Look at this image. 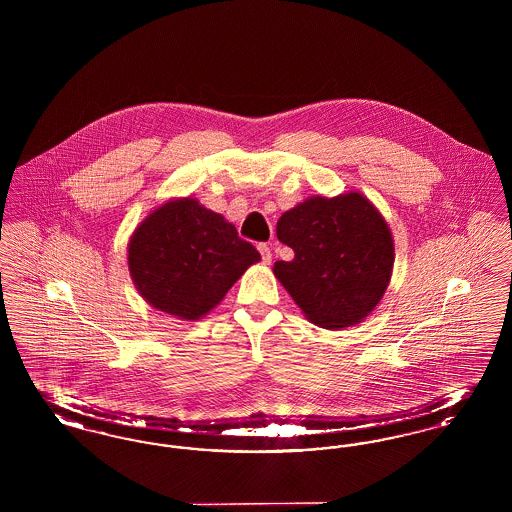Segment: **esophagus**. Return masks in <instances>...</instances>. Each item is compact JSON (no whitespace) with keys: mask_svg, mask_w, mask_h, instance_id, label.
Segmentation results:
<instances>
[{"mask_svg":"<svg viewBox=\"0 0 512 512\" xmlns=\"http://www.w3.org/2000/svg\"><path fill=\"white\" fill-rule=\"evenodd\" d=\"M259 253H261L263 263H265V265H270V261H272V249H270V245L259 244Z\"/></svg>","mask_w":512,"mask_h":512,"instance_id":"34e87169","label":"esophagus"}]
</instances>
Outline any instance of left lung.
I'll return each mask as SVG.
<instances>
[{
  "label": "left lung",
  "instance_id": "left-lung-1",
  "mask_svg": "<svg viewBox=\"0 0 512 512\" xmlns=\"http://www.w3.org/2000/svg\"><path fill=\"white\" fill-rule=\"evenodd\" d=\"M292 261L274 274L311 322L334 330L361 322L390 284L393 240L376 207L357 192L311 197L276 226Z\"/></svg>",
  "mask_w": 512,
  "mask_h": 512
}]
</instances>
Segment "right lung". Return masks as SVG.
I'll list each match as a JSON object with an SVG mask.
<instances>
[{
	"mask_svg": "<svg viewBox=\"0 0 512 512\" xmlns=\"http://www.w3.org/2000/svg\"><path fill=\"white\" fill-rule=\"evenodd\" d=\"M261 253L195 199L161 205L128 244L132 280L149 305L184 320L217 307Z\"/></svg>",
	"mask_w": 512,
	"mask_h": 512,
	"instance_id": "1",
	"label": "right lung"
}]
</instances>
